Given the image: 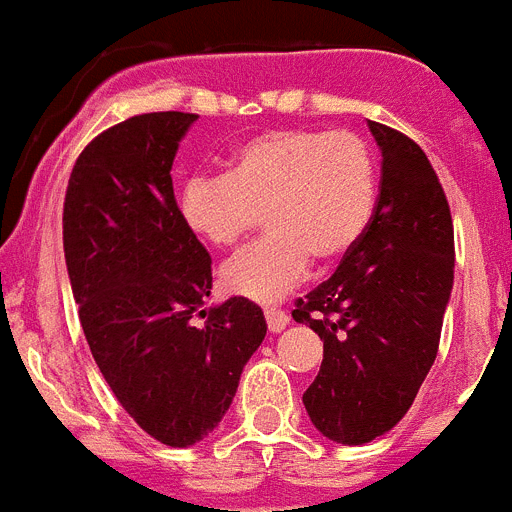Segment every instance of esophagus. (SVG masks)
<instances>
[{"instance_id": "esophagus-1", "label": "esophagus", "mask_w": 512, "mask_h": 512, "mask_svg": "<svg viewBox=\"0 0 512 512\" xmlns=\"http://www.w3.org/2000/svg\"><path fill=\"white\" fill-rule=\"evenodd\" d=\"M265 319H267V329L273 331V334H278V331H283L285 326L290 324V316L283 311V308H278V306H267L265 308Z\"/></svg>"}]
</instances>
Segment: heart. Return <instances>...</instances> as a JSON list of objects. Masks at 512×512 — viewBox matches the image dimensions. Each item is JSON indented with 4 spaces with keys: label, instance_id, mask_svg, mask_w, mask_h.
<instances>
[{
    "label": "heart",
    "instance_id": "b5f03b06",
    "mask_svg": "<svg viewBox=\"0 0 512 512\" xmlns=\"http://www.w3.org/2000/svg\"><path fill=\"white\" fill-rule=\"evenodd\" d=\"M377 204L372 147L352 130H270L232 147L227 173L183 183L178 214L216 250L237 247L265 214L270 232L229 260L224 288L278 301L311 260H342L370 227Z\"/></svg>",
    "mask_w": 512,
    "mask_h": 512
}]
</instances>
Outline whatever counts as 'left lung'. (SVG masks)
Returning a JSON list of instances; mask_svg holds the SVG:
<instances>
[{"label": "left lung", "instance_id": "8db88e82", "mask_svg": "<svg viewBox=\"0 0 512 512\" xmlns=\"http://www.w3.org/2000/svg\"><path fill=\"white\" fill-rule=\"evenodd\" d=\"M370 132L382 150L370 227L293 308L324 342L303 405L321 434L352 446L390 431L413 405L454 283V224L436 170L403 132L380 122Z\"/></svg>", "mask_w": 512, "mask_h": 512}]
</instances>
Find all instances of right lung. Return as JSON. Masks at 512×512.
<instances>
[{"label": "right lung", "instance_id": "right-lung-1", "mask_svg": "<svg viewBox=\"0 0 512 512\" xmlns=\"http://www.w3.org/2000/svg\"><path fill=\"white\" fill-rule=\"evenodd\" d=\"M193 122L150 112L104 130L78 155L63 201V252L91 354L124 411L168 446L219 426L267 331L262 308L242 296L204 308L211 255L183 224L170 178Z\"/></svg>", "mask_w": 512, "mask_h": 512}]
</instances>
